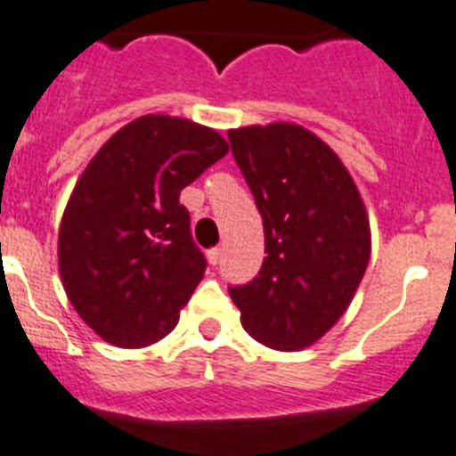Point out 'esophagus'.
<instances>
[{
	"mask_svg": "<svg viewBox=\"0 0 456 456\" xmlns=\"http://www.w3.org/2000/svg\"><path fill=\"white\" fill-rule=\"evenodd\" d=\"M220 260H222V248H213V250H208V262L213 266L216 265H220Z\"/></svg>",
	"mask_w": 456,
	"mask_h": 456,
	"instance_id": "1",
	"label": "esophagus"
}]
</instances>
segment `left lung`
Here are the masks:
<instances>
[{
	"label": "left lung",
	"mask_w": 456,
	"mask_h": 456,
	"mask_svg": "<svg viewBox=\"0 0 456 456\" xmlns=\"http://www.w3.org/2000/svg\"><path fill=\"white\" fill-rule=\"evenodd\" d=\"M232 154L265 222V262L229 288L240 325L276 351L318 342L349 309L370 260V220L335 151L297 124L229 131Z\"/></svg>",
	"instance_id": "1"
}]
</instances>
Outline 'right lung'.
Returning <instances> with one entry per match:
<instances>
[{"instance_id": "obj_1", "label": "right lung", "mask_w": 456, "mask_h": 456, "mask_svg": "<svg viewBox=\"0 0 456 456\" xmlns=\"http://www.w3.org/2000/svg\"><path fill=\"white\" fill-rule=\"evenodd\" d=\"M229 151L208 126L144 114L98 150L61 232L62 288L84 323L121 349L164 339L206 272L180 191Z\"/></svg>"}]
</instances>
